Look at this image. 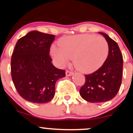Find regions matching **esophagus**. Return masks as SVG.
I'll return each mask as SVG.
<instances>
[{
  "mask_svg": "<svg viewBox=\"0 0 133 133\" xmlns=\"http://www.w3.org/2000/svg\"><path fill=\"white\" fill-rule=\"evenodd\" d=\"M72 74H73V72L69 71V70H67V71H65V75H66V76H71L72 75Z\"/></svg>",
  "mask_w": 133,
  "mask_h": 133,
  "instance_id": "obj_1",
  "label": "esophagus"
}]
</instances>
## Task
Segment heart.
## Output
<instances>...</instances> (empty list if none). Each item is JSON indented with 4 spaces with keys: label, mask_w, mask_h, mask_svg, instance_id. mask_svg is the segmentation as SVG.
<instances>
[{
    "label": "heart",
    "mask_w": 133,
    "mask_h": 133,
    "mask_svg": "<svg viewBox=\"0 0 133 133\" xmlns=\"http://www.w3.org/2000/svg\"><path fill=\"white\" fill-rule=\"evenodd\" d=\"M58 45H52L51 49V56L56 64L64 67L72 59L75 68L84 73L99 69L109 54V45L106 39L90 34L62 37Z\"/></svg>",
    "instance_id": "heart-1"
}]
</instances>
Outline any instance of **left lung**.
Returning <instances> with one entry per match:
<instances>
[{
    "label": "left lung",
    "mask_w": 133,
    "mask_h": 133,
    "mask_svg": "<svg viewBox=\"0 0 133 133\" xmlns=\"http://www.w3.org/2000/svg\"><path fill=\"white\" fill-rule=\"evenodd\" d=\"M109 45L106 61L97 71L86 74V81L81 88L80 95L90 103H103L116 96L121 84L123 59L118 45L108 35L99 32Z\"/></svg>",
    "instance_id": "8db88e82"
}]
</instances>
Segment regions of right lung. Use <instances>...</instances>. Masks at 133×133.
I'll return each mask as SVG.
<instances>
[{
    "label": "right lung",
    "mask_w": 133,
    "mask_h": 133,
    "mask_svg": "<svg viewBox=\"0 0 133 133\" xmlns=\"http://www.w3.org/2000/svg\"><path fill=\"white\" fill-rule=\"evenodd\" d=\"M54 39V35L33 30L18 40L12 55L14 84L19 95L31 103L51 101L56 81L65 76L64 70L51 63L50 47Z\"/></svg>",
    "instance_id": "add662e5"
}]
</instances>
